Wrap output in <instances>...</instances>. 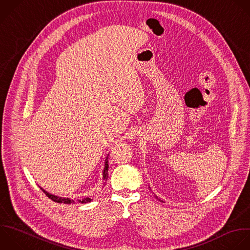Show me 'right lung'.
I'll use <instances>...</instances> for the list:
<instances>
[{
    "instance_id": "right-lung-1",
    "label": "right lung",
    "mask_w": 250,
    "mask_h": 250,
    "mask_svg": "<svg viewBox=\"0 0 250 250\" xmlns=\"http://www.w3.org/2000/svg\"><path fill=\"white\" fill-rule=\"evenodd\" d=\"M108 155L106 156L105 158V161H104V171H103V179H104V182L105 183L106 180H107V177H108ZM41 189L45 192V194L51 198L52 200H54L55 202H59V203H66V204H69V203H74V202H80V203H87V202H90L91 200H93V197L92 196H87V197H84L82 199H71V198H68V197H62V196H58V195H55V194H52V193H49L48 191H46L44 188H41Z\"/></svg>"
}]
</instances>
